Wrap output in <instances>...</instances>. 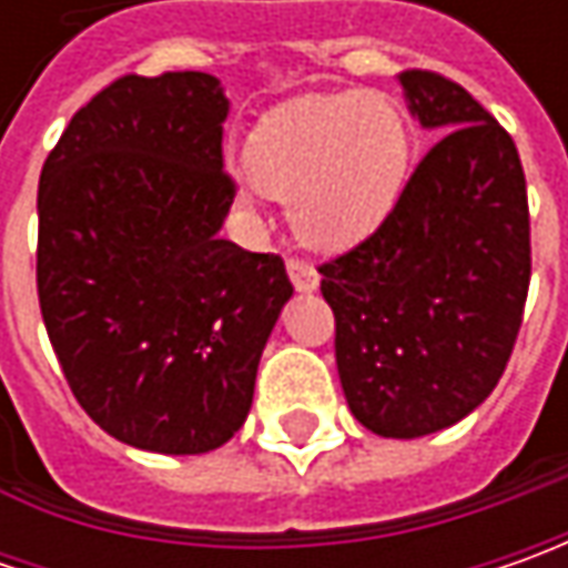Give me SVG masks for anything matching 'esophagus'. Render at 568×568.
<instances>
[{
  "label": "esophagus",
  "mask_w": 568,
  "mask_h": 568,
  "mask_svg": "<svg viewBox=\"0 0 568 568\" xmlns=\"http://www.w3.org/2000/svg\"><path fill=\"white\" fill-rule=\"evenodd\" d=\"M287 274H291V281H294V287L300 294H310V291L318 287V272L310 258H296V255L287 258Z\"/></svg>",
  "instance_id": "esophagus-1"
}]
</instances>
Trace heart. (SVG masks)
<instances>
[{
	"label": "heart",
	"mask_w": 568,
	"mask_h": 568,
	"mask_svg": "<svg viewBox=\"0 0 568 568\" xmlns=\"http://www.w3.org/2000/svg\"><path fill=\"white\" fill-rule=\"evenodd\" d=\"M410 132L385 94H303L265 113L246 142L255 186L291 202L296 233L313 246L369 236L402 195Z\"/></svg>",
	"instance_id": "obj_1"
}]
</instances>
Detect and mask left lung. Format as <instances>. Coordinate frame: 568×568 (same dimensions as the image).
Segmentation results:
<instances>
[{
    "instance_id": "8db88e82",
    "label": "left lung",
    "mask_w": 568,
    "mask_h": 568,
    "mask_svg": "<svg viewBox=\"0 0 568 568\" xmlns=\"http://www.w3.org/2000/svg\"><path fill=\"white\" fill-rule=\"evenodd\" d=\"M410 113L443 132L392 214L322 262L347 407L417 439L468 417L513 357L531 281V217L513 135L452 78L398 75Z\"/></svg>"
}]
</instances>
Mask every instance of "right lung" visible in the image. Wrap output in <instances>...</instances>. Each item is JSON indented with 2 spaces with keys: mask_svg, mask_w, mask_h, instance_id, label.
I'll return each mask as SVG.
<instances>
[{
  "mask_svg": "<svg viewBox=\"0 0 568 568\" xmlns=\"http://www.w3.org/2000/svg\"><path fill=\"white\" fill-rule=\"evenodd\" d=\"M205 72L122 75L88 100L37 189V296L78 404L120 443L224 446L294 294L284 258L221 240L236 183Z\"/></svg>",
  "mask_w": 568,
  "mask_h": 568,
  "instance_id": "add662e5",
  "label": "right lung"
}]
</instances>
